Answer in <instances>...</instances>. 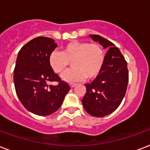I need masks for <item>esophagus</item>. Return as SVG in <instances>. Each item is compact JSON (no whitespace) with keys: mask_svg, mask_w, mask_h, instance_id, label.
Here are the masks:
<instances>
[{"mask_svg":"<svg viewBox=\"0 0 150 150\" xmlns=\"http://www.w3.org/2000/svg\"><path fill=\"white\" fill-rule=\"evenodd\" d=\"M76 86V83H71L70 84V86H71V87H74V86Z\"/></svg>","mask_w":150,"mask_h":150,"instance_id":"1","label":"esophagus"}]
</instances>
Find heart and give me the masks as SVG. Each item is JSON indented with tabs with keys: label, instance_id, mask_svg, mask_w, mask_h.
Returning <instances> with one entry per match:
<instances>
[{
	"label": "heart",
	"instance_id": "heart-1",
	"mask_svg": "<svg viewBox=\"0 0 150 150\" xmlns=\"http://www.w3.org/2000/svg\"><path fill=\"white\" fill-rule=\"evenodd\" d=\"M71 62L74 67L62 75L64 81L71 83L85 77L94 79L103 69L105 55L99 44L73 40L65 44L61 52H52L48 57L50 67L56 74L63 73Z\"/></svg>",
	"mask_w": 150,
	"mask_h": 150
}]
</instances>
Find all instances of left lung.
Returning a JSON list of instances; mask_svg holds the SVG:
<instances>
[{
    "label": "left lung",
    "instance_id": "8db88e82",
    "mask_svg": "<svg viewBox=\"0 0 150 150\" xmlns=\"http://www.w3.org/2000/svg\"><path fill=\"white\" fill-rule=\"evenodd\" d=\"M90 37L108 51L100 74L91 83L85 84L86 91L82 103L89 115L102 117L115 111L122 103L128 85L129 71L124 56L112 42L98 35Z\"/></svg>",
    "mask_w": 150,
    "mask_h": 150
}]
</instances>
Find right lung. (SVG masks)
<instances>
[{
    "mask_svg": "<svg viewBox=\"0 0 150 150\" xmlns=\"http://www.w3.org/2000/svg\"><path fill=\"white\" fill-rule=\"evenodd\" d=\"M56 47L53 39L39 36L24 45L16 59L13 75L16 95L28 111L40 116L56 111L70 90L49 66L48 57ZM49 81L59 83L48 86Z\"/></svg>",
    "mask_w": 150,
    "mask_h": 150,
    "instance_id": "right-lung-1",
    "label": "right lung"
}]
</instances>
